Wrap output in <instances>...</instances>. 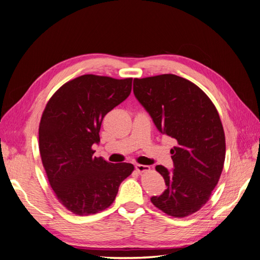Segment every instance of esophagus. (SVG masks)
<instances>
[{"label":"esophagus","mask_w":260,"mask_h":260,"mask_svg":"<svg viewBox=\"0 0 260 260\" xmlns=\"http://www.w3.org/2000/svg\"><path fill=\"white\" fill-rule=\"evenodd\" d=\"M136 170L138 172H140V174H142V172H146L149 170V167L148 166H145V165H139L137 164L136 165Z\"/></svg>","instance_id":"1"}]
</instances>
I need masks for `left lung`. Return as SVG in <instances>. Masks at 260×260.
Returning <instances> with one entry per match:
<instances>
[{"label":"left lung","mask_w":260,"mask_h":260,"mask_svg":"<svg viewBox=\"0 0 260 260\" xmlns=\"http://www.w3.org/2000/svg\"><path fill=\"white\" fill-rule=\"evenodd\" d=\"M133 93L162 135L174 139V169L156 170L167 188L151 199L176 218L200 210L210 198L223 169L225 138L215 105L198 85L166 74L133 80Z\"/></svg>","instance_id":"left-lung-1"}]
</instances>
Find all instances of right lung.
Here are the masks:
<instances>
[{"label": "right lung", "instance_id": "obj_1", "mask_svg": "<svg viewBox=\"0 0 260 260\" xmlns=\"http://www.w3.org/2000/svg\"><path fill=\"white\" fill-rule=\"evenodd\" d=\"M132 78L83 75L53 94L39 127L43 167L57 200L79 216L109 207L120 183L135 169L132 164H112L94 157L105 115L127 99Z\"/></svg>", "mask_w": 260, "mask_h": 260}]
</instances>
